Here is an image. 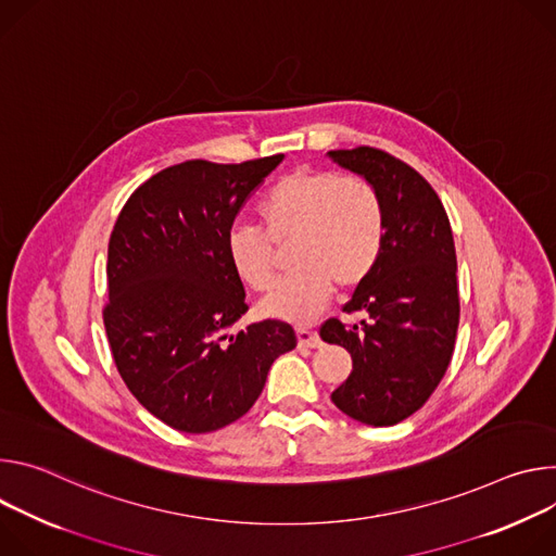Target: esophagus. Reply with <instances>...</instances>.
Returning <instances> with one entry per match:
<instances>
[{"instance_id": "obj_1", "label": "esophagus", "mask_w": 556, "mask_h": 556, "mask_svg": "<svg viewBox=\"0 0 556 556\" xmlns=\"http://www.w3.org/2000/svg\"><path fill=\"white\" fill-rule=\"evenodd\" d=\"M295 333H298V346H302V349H318V346L323 344L320 338H318V333L312 331V329L298 327Z\"/></svg>"}]
</instances>
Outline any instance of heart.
<instances>
[{
    "label": "heart",
    "mask_w": 556,
    "mask_h": 556,
    "mask_svg": "<svg viewBox=\"0 0 556 556\" xmlns=\"http://www.w3.org/2000/svg\"><path fill=\"white\" fill-rule=\"evenodd\" d=\"M256 225H233L227 258L233 274L254 291L276 282L274 244L289 238L295 267L265 300L263 312L306 323L333 293L357 287L382 256L387 236L384 201L376 185L355 174L300 167L276 178L256 205Z\"/></svg>",
    "instance_id": "obj_1"
}]
</instances>
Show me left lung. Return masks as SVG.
I'll return each instance as SVG.
<instances>
[{
    "label": "left lung",
    "mask_w": 556,
    "mask_h": 556,
    "mask_svg": "<svg viewBox=\"0 0 556 556\" xmlns=\"http://www.w3.org/2000/svg\"><path fill=\"white\" fill-rule=\"evenodd\" d=\"M342 167L376 185L384 201V250L344 314L359 325L329 318L320 338L344 346L353 371L331 395L349 417L393 426L433 395L455 351L459 327L457 254L448 214L430 182L393 154L357 146L329 152Z\"/></svg>",
    "instance_id": "obj_1"
}]
</instances>
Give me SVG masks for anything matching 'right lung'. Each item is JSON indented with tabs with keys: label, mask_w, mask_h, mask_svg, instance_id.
I'll use <instances>...</instances> for the list:
<instances>
[{
	"label": "right lung",
	"mask_w": 556,
	"mask_h": 556,
	"mask_svg": "<svg viewBox=\"0 0 556 556\" xmlns=\"http://www.w3.org/2000/svg\"><path fill=\"white\" fill-rule=\"evenodd\" d=\"M282 159L165 167L130 194L110 233L103 325L116 371L143 408L182 433L242 417L274 359L298 344L282 320L227 333L250 309L227 233Z\"/></svg>",
	"instance_id": "add662e5"
}]
</instances>
